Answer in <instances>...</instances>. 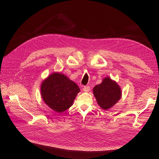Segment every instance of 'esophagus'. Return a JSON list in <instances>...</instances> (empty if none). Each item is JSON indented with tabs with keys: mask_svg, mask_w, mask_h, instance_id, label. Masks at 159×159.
<instances>
[{
	"mask_svg": "<svg viewBox=\"0 0 159 159\" xmlns=\"http://www.w3.org/2000/svg\"><path fill=\"white\" fill-rule=\"evenodd\" d=\"M83 90L85 91V92H88V91L90 90L89 86H84L83 88Z\"/></svg>",
	"mask_w": 159,
	"mask_h": 159,
	"instance_id": "obj_1",
	"label": "esophagus"
}]
</instances>
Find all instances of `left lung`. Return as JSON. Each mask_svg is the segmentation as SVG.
<instances>
[{"label": "left lung", "instance_id": "1", "mask_svg": "<svg viewBox=\"0 0 159 159\" xmlns=\"http://www.w3.org/2000/svg\"><path fill=\"white\" fill-rule=\"evenodd\" d=\"M93 92L98 105L105 110L112 107L121 97V90L119 85L108 77L95 86Z\"/></svg>", "mask_w": 159, "mask_h": 159}]
</instances>
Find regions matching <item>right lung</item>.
Segmentation results:
<instances>
[{"instance_id":"obj_1","label":"right lung","mask_w":159,"mask_h":159,"mask_svg":"<svg viewBox=\"0 0 159 159\" xmlns=\"http://www.w3.org/2000/svg\"><path fill=\"white\" fill-rule=\"evenodd\" d=\"M40 90L44 103L57 113L70 108L80 91L78 85L60 73H53L43 81Z\"/></svg>"}]
</instances>
